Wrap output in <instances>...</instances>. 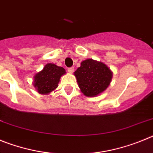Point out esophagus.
<instances>
[{
  "instance_id": "obj_1",
  "label": "esophagus",
  "mask_w": 153,
  "mask_h": 153,
  "mask_svg": "<svg viewBox=\"0 0 153 153\" xmlns=\"http://www.w3.org/2000/svg\"><path fill=\"white\" fill-rule=\"evenodd\" d=\"M74 67H69L68 68V72L69 73H74Z\"/></svg>"
}]
</instances>
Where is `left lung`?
I'll list each match as a JSON object with an SVG mask.
<instances>
[{"label": "left lung", "instance_id": "1", "mask_svg": "<svg viewBox=\"0 0 153 153\" xmlns=\"http://www.w3.org/2000/svg\"><path fill=\"white\" fill-rule=\"evenodd\" d=\"M74 75L82 93L86 97H95L109 86L113 73L104 63L87 59L81 63Z\"/></svg>", "mask_w": 153, "mask_h": 153}]
</instances>
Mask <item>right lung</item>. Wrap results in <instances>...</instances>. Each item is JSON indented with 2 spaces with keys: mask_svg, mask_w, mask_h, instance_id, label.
Masks as SVG:
<instances>
[{
  "mask_svg": "<svg viewBox=\"0 0 153 153\" xmlns=\"http://www.w3.org/2000/svg\"><path fill=\"white\" fill-rule=\"evenodd\" d=\"M66 74L64 69L53 63H47L43 70L34 76L33 85L41 94H47L58 86L61 76Z\"/></svg>",
  "mask_w": 153,
  "mask_h": 153,
  "instance_id": "obj_1",
  "label": "right lung"
}]
</instances>
